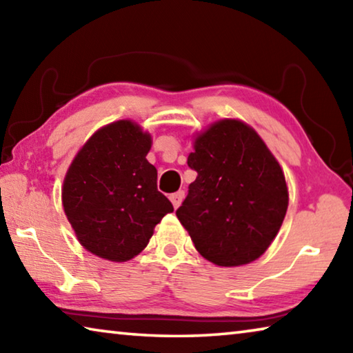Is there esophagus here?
<instances>
[{
  "label": "esophagus",
  "instance_id": "34e87169",
  "mask_svg": "<svg viewBox=\"0 0 353 353\" xmlns=\"http://www.w3.org/2000/svg\"><path fill=\"white\" fill-rule=\"evenodd\" d=\"M183 198H185V191H177V193L170 196V199H171V202H172V205H174V208H177L179 205L182 204Z\"/></svg>",
  "mask_w": 353,
  "mask_h": 353
}]
</instances>
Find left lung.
I'll use <instances>...</instances> for the list:
<instances>
[{
    "label": "left lung",
    "mask_w": 353,
    "mask_h": 353,
    "mask_svg": "<svg viewBox=\"0 0 353 353\" xmlns=\"http://www.w3.org/2000/svg\"><path fill=\"white\" fill-rule=\"evenodd\" d=\"M187 163L198 172L176 216L198 252L213 265L252 263L277 236L288 208V185L256 130L223 118L193 135Z\"/></svg>",
    "instance_id": "obj_1"
}]
</instances>
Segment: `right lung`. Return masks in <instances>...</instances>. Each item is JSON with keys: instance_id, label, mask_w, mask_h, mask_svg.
Segmentation results:
<instances>
[{"instance_id": "1", "label": "right lung", "mask_w": 353, "mask_h": 353, "mask_svg": "<svg viewBox=\"0 0 353 353\" xmlns=\"http://www.w3.org/2000/svg\"><path fill=\"white\" fill-rule=\"evenodd\" d=\"M152 137L132 119L99 128L68 166L62 205L77 241L99 259L132 260L172 204L148 162Z\"/></svg>"}]
</instances>
